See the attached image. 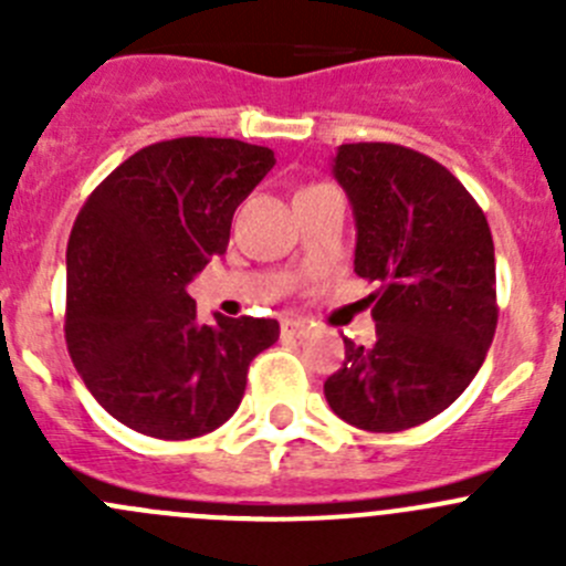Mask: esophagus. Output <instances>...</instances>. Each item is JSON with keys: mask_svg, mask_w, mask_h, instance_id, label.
Segmentation results:
<instances>
[{"mask_svg": "<svg viewBox=\"0 0 566 566\" xmlns=\"http://www.w3.org/2000/svg\"><path fill=\"white\" fill-rule=\"evenodd\" d=\"M310 334V325L304 323V319H284L282 323V336H295V339H301V336Z\"/></svg>", "mask_w": 566, "mask_h": 566, "instance_id": "obj_1", "label": "esophagus"}]
</instances>
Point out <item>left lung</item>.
Returning <instances> with one entry per match:
<instances>
[{
  "label": "left lung",
  "instance_id": "obj_1",
  "mask_svg": "<svg viewBox=\"0 0 566 566\" xmlns=\"http://www.w3.org/2000/svg\"><path fill=\"white\" fill-rule=\"evenodd\" d=\"M334 177L356 216V273L378 284L375 345L345 339L325 380L331 410L369 432H399L447 410L482 367L499 323L488 219L424 153L342 145Z\"/></svg>",
  "mask_w": 566,
  "mask_h": 566
}]
</instances>
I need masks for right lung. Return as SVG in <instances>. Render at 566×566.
Returning <instances> with one entry per match:
<instances>
[{"label": "right lung", "instance_id": "right-lung-1", "mask_svg": "<svg viewBox=\"0 0 566 566\" xmlns=\"http://www.w3.org/2000/svg\"><path fill=\"white\" fill-rule=\"evenodd\" d=\"M268 147L156 142L87 197L67 241L65 342L101 405L130 430L186 441L224 424L249 364L279 339L265 317L199 323L186 284L224 254L232 216L273 169Z\"/></svg>", "mask_w": 566, "mask_h": 566}]
</instances>
